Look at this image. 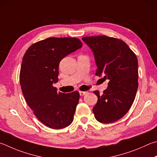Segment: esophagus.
Masks as SVG:
<instances>
[{
	"label": "esophagus",
	"mask_w": 157,
	"mask_h": 157,
	"mask_svg": "<svg viewBox=\"0 0 157 157\" xmlns=\"http://www.w3.org/2000/svg\"><path fill=\"white\" fill-rule=\"evenodd\" d=\"M87 91H79V95H80V96H84L87 94Z\"/></svg>",
	"instance_id": "1"
}]
</instances>
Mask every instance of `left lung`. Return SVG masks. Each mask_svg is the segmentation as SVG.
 <instances>
[{
    "label": "left lung",
    "mask_w": 157,
    "mask_h": 157,
    "mask_svg": "<svg viewBox=\"0 0 157 157\" xmlns=\"http://www.w3.org/2000/svg\"><path fill=\"white\" fill-rule=\"evenodd\" d=\"M95 57L96 75L109 79L107 88L93 108L95 119L103 124L113 123L126 115L135 100L138 88L136 56L121 40L106 36L84 37Z\"/></svg>",
    "instance_id": "1"
}]
</instances>
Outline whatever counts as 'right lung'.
Returning <instances> with one entry per match:
<instances>
[{
  "label": "right lung",
  "mask_w": 157,
  "mask_h": 157,
  "mask_svg": "<svg viewBox=\"0 0 157 157\" xmlns=\"http://www.w3.org/2000/svg\"><path fill=\"white\" fill-rule=\"evenodd\" d=\"M82 47L76 38H49L31 45L22 58L20 83L24 98L36 117L53 129L73 121L79 92H58L53 84L58 82L60 61Z\"/></svg>",
  "instance_id": "obj_1"
}]
</instances>
